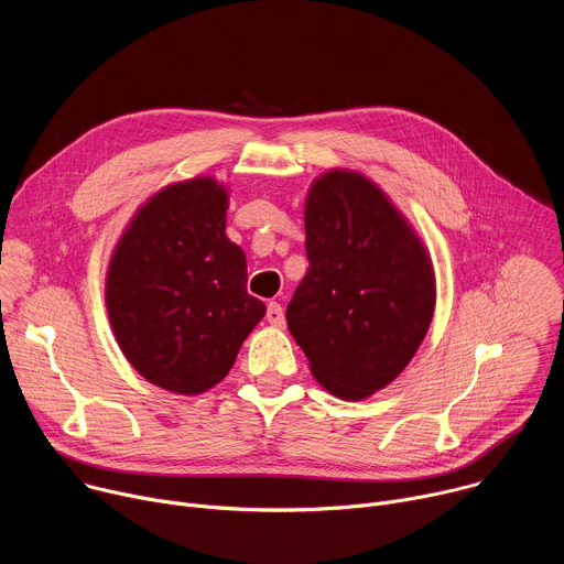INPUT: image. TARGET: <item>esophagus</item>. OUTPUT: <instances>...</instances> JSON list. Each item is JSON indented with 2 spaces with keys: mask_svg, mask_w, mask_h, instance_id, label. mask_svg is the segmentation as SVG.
Wrapping results in <instances>:
<instances>
[{
  "mask_svg": "<svg viewBox=\"0 0 564 564\" xmlns=\"http://www.w3.org/2000/svg\"><path fill=\"white\" fill-rule=\"evenodd\" d=\"M265 318H268V324H272L274 328H283V326H285V312H283L281 303H276V301L268 303Z\"/></svg>",
  "mask_w": 564,
  "mask_h": 564,
  "instance_id": "obj_1",
  "label": "esophagus"
}]
</instances>
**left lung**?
Wrapping results in <instances>:
<instances>
[{
	"mask_svg": "<svg viewBox=\"0 0 564 564\" xmlns=\"http://www.w3.org/2000/svg\"><path fill=\"white\" fill-rule=\"evenodd\" d=\"M305 254L288 328L321 386L364 399L401 375L429 333V250L372 181L330 170L305 198Z\"/></svg>",
	"mask_w": 564,
	"mask_h": 564,
	"instance_id": "8db88e82",
	"label": "left lung"
}]
</instances>
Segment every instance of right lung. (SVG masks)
<instances>
[{
  "label": "right lung",
  "instance_id": "obj_1",
  "mask_svg": "<svg viewBox=\"0 0 564 564\" xmlns=\"http://www.w3.org/2000/svg\"><path fill=\"white\" fill-rule=\"evenodd\" d=\"M227 189L212 176L153 194L120 236L107 312L127 361L178 394L214 388L265 314L246 254L225 234Z\"/></svg>",
  "mask_w": 564,
  "mask_h": 564
}]
</instances>
